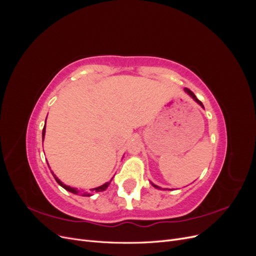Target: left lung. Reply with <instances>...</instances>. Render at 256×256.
<instances>
[{"mask_svg":"<svg viewBox=\"0 0 256 256\" xmlns=\"http://www.w3.org/2000/svg\"><path fill=\"white\" fill-rule=\"evenodd\" d=\"M184 90L186 92H187V94L191 97V98H193V100H194V102H198L200 106H202V108H204V106H203V104H202V102H200V100L196 98V96L194 95V94H193V92H191L189 88H184ZM150 184H152V187H154V188H156V189H161L160 187H158V186H156V184H152V182H150ZM164 190H174V189H164Z\"/></svg>","mask_w":256,"mask_h":256,"instance_id":"8db88e82","label":"left lung"}]
</instances>
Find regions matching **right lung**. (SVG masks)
Here are the masks:
<instances>
[{
	"instance_id": "add662e5",
	"label": "right lung",
	"mask_w": 256,
	"mask_h": 256,
	"mask_svg": "<svg viewBox=\"0 0 256 256\" xmlns=\"http://www.w3.org/2000/svg\"><path fill=\"white\" fill-rule=\"evenodd\" d=\"M44 134H46V124H44V129H42V142H44ZM47 164H48V162H47ZM48 166H49V164H48ZM51 173H52V175H53V177H54V180H56V182H58L60 186H62V187H63L65 190H67V191H69V192L74 193V194H79V190H76V189H74V188L69 187V186L64 184L63 182H62L58 180V178L56 176V174H54L52 171H51ZM112 180H113V177L111 178V180H110V182H108L104 184L102 186H100V187H98V188H94V189H90V190H92V191H95V192L104 191V190H106V188H108V187H109V184H110V182H112ZM82 196H90L92 194H90V193H82Z\"/></svg>"
}]
</instances>
